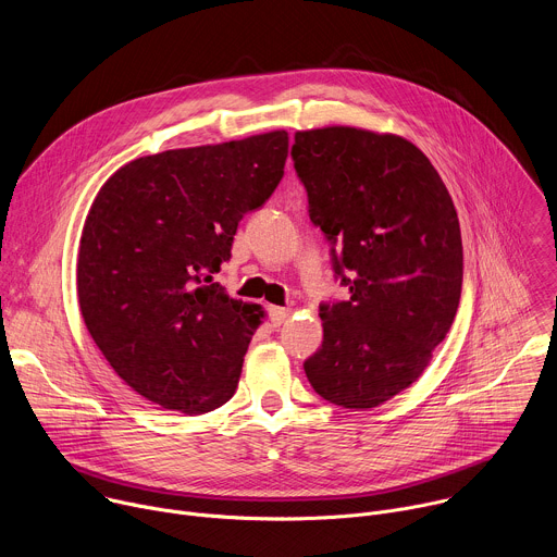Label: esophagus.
Returning <instances> with one entry per match:
<instances>
[{"label":"esophagus","instance_id":"obj_1","mask_svg":"<svg viewBox=\"0 0 557 557\" xmlns=\"http://www.w3.org/2000/svg\"><path fill=\"white\" fill-rule=\"evenodd\" d=\"M290 317V308H282V306H271L269 308V320L273 326H282Z\"/></svg>","mask_w":557,"mask_h":557}]
</instances>
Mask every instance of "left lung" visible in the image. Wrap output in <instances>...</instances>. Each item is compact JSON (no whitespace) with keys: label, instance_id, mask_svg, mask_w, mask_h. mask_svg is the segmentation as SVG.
I'll list each match as a JSON object with an SVG mask.
<instances>
[{"label":"left lung","instance_id":"8db88e82","mask_svg":"<svg viewBox=\"0 0 557 557\" xmlns=\"http://www.w3.org/2000/svg\"><path fill=\"white\" fill-rule=\"evenodd\" d=\"M290 156L350 293L320 306L324 342L304 372L335 406L376 408L421 376L456 317L462 243L451 196L430 158L394 134L297 132Z\"/></svg>","mask_w":557,"mask_h":557}]
</instances>
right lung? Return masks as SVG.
Returning a JSON list of instances; mask_svg holds the SVG:
<instances>
[{"mask_svg":"<svg viewBox=\"0 0 557 557\" xmlns=\"http://www.w3.org/2000/svg\"><path fill=\"white\" fill-rule=\"evenodd\" d=\"M286 156L284 129L170 149L136 158L97 194L78 245V306L114 372L147 401L202 414L233 396L264 312L231 299L218 273Z\"/></svg>","mask_w":557,"mask_h":557,"instance_id":"obj_1","label":"right lung"}]
</instances>
